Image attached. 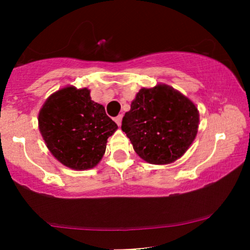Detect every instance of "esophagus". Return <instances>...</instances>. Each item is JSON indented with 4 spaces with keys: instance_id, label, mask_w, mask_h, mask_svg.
I'll list each match as a JSON object with an SVG mask.
<instances>
[{
    "instance_id": "1",
    "label": "esophagus",
    "mask_w": 250,
    "mask_h": 250,
    "mask_svg": "<svg viewBox=\"0 0 250 250\" xmlns=\"http://www.w3.org/2000/svg\"><path fill=\"white\" fill-rule=\"evenodd\" d=\"M122 118H123V116H122V115H118L117 117L115 118V122H116V124H117L118 126H121V124H122Z\"/></svg>"
}]
</instances>
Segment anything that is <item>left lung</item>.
Wrapping results in <instances>:
<instances>
[{
    "mask_svg": "<svg viewBox=\"0 0 250 250\" xmlns=\"http://www.w3.org/2000/svg\"><path fill=\"white\" fill-rule=\"evenodd\" d=\"M197 105L166 84L142 87L122 122V131L145 162L167 165L180 159L196 139Z\"/></svg>",
    "mask_w": 250,
    "mask_h": 250,
    "instance_id": "1",
    "label": "left lung"
}]
</instances>
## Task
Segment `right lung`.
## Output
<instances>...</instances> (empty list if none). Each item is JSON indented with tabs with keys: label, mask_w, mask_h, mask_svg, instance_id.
Segmentation results:
<instances>
[{
	"label": "right lung",
	"mask_w": 250,
	"mask_h": 250,
	"mask_svg": "<svg viewBox=\"0 0 250 250\" xmlns=\"http://www.w3.org/2000/svg\"><path fill=\"white\" fill-rule=\"evenodd\" d=\"M39 128L49 151L68 168L86 170L100 163L107 140L118 128L90 90L68 85L50 95L39 112Z\"/></svg>",
	"instance_id": "add662e5"
}]
</instances>
